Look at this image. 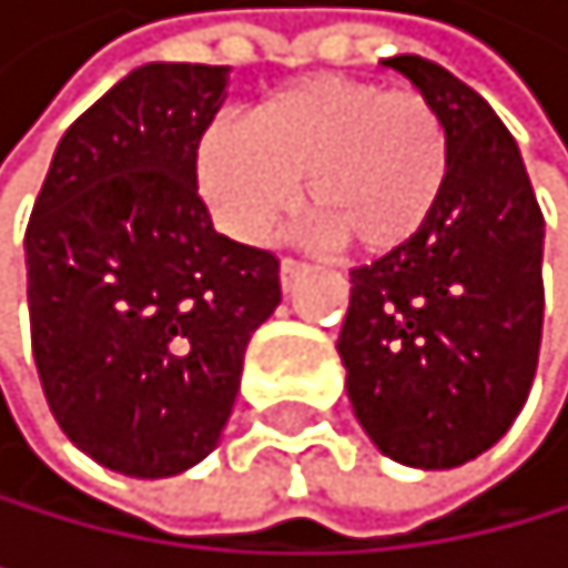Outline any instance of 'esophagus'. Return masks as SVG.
Segmentation results:
<instances>
[{"mask_svg":"<svg viewBox=\"0 0 568 568\" xmlns=\"http://www.w3.org/2000/svg\"><path fill=\"white\" fill-rule=\"evenodd\" d=\"M302 273H305V263H298V260H284V263H281V287L291 291V287L298 284Z\"/></svg>","mask_w":568,"mask_h":568,"instance_id":"obj_1","label":"esophagus"}]
</instances>
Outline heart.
Wrapping results in <instances>:
<instances>
[{
	"instance_id": "1",
	"label": "heart",
	"mask_w": 568,
	"mask_h": 568,
	"mask_svg": "<svg viewBox=\"0 0 568 568\" xmlns=\"http://www.w3.org/2000/svg\"><path fill=\"white\" fill-rule=\"evenodd\" d=\"M445 120L416 91L320 73L223 120L199 145V187L237 241H266L302 199L323 234L363 255L416 241L445 199Z\"/></svg>"
}]
</instances>
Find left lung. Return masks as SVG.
<instances>
[{"label":"left lung","mask_w":568,"mask_h":568,"mask_svg":"<svg viewBox=\"0 0 568 568\" xmlns=\"http://www.w3.org/2000/svg\"><path fill=\"white\" fill-rule=\"evenodd\" d=\"M445 120L452 173L405 248L352 270L337 337L358 427L413 469H455L498 445L530 395L545 323V216L516 138L445 67L390 55Z\"/></svg>","instance_id":"obj_1"}]
</instances>
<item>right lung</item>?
<instances>
[{"label":"right lung","mask_w":568,"mask_h":568,"mask_svg":"<svg viewBox=\"0 0 568 568\" xmlns=\"http://www.w3.org/2000/svg\"><path fill=\"white\" fill-rule=\"evenodd\" d=\"M231 67L145 63L70 123L23 237L31 345L63 434L99 466L163 480L210 455L281 263L216 234L199 141Z\"/></svg>","instance_id":"obj_1"}]
</instances>
